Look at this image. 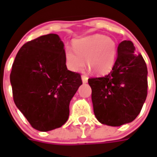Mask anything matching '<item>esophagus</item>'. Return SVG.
<instances>
[{"label": "esophagus", "mask_w": 157, "mask_h": 157, "mask_svg": "<svg viewBox=\"0 0 157 157\" xmlns=\"http://www.w3.org/2000/svg\"><path fill=\"white\" fill-rule=\"evenodd\" d=\"M82 80L83 83H86L88 82V76L86 75H82Z\"/></svg>", "instance_id": "34e87169"}]
</instances>
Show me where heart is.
<instances>
[{"instance_id": "1", "label": "heart", "mask_w": 157, "mask_h": 157, "mask_svg": "<svg viewBox=\"0 0 157 157\" xmlns=\"http://www.w3.org/2000/svg\"><path fill=\"white\" fill-rule=\"evenodd\" d=\"M73 50L67 48L65 62L70 70H82L85 61L89 69L95 75H105L112 69L116 63L117 45L116 41L103 34H95L75 39Z\"/></svg>"}]
</instances>
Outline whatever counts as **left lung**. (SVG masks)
<instances>
[{
  "mask_svg": "<svg viewBox=\"0 0 157 157\" xmlns=\"http://www.w3.org/2000/svg\"><path fill=\"white\" fill-rule=\"evenodd\" d=\"M130 41H123L112 71L89 78L96 118L102 124L119 127L135 120L147 97V66Z\"/></svg>",
  "mask_w": 157,
  "mask_h": 157,
  "instance_id": "left-lung-1",
  "label": "left lung"
}]
</instances>
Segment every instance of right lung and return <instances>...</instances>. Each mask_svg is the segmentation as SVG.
Wrapping results in <instances>:
<instances>
[{"label":"right lung","mask_w":157,"mask_h":157,"mask_svg":"<svg viewBox=\"0 0 157 157\" xmlns=\"http://www.w3.org/2000/svg\"><path fill=\"white\" fill-rule=\"evenodd\" d=\"M64 52L57 34H46L25 43L12 64L14 102L31 127L40 131L66 123L71 100L82 84L79 73L67 68Z\"/></svg>","instance_id":"add662e5"}]
</instances>
